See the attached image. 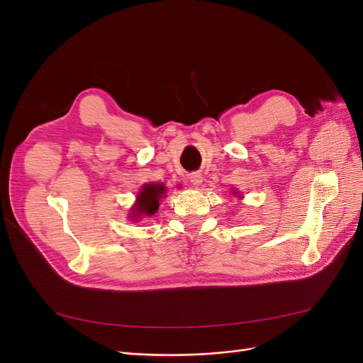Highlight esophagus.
Segmentation results:
<instances>
[{
	"instance_id": "esophagus-1",
	"label": "esophagus",
	"mask_w": 363,
	"mask_h": 363,
	"mask_svg": "<svg viewBox=\"0 0 363 363\" xmlns=\"http://www.w3.org/2000/svg\"><path fill=\"white\" fill-rule=\"evenodd\" d=\"M191 183L192 184H195V186H199V184H201L203 183V175L200 174V172H194V174H191Z\"/></svg>"
}]
</instances>
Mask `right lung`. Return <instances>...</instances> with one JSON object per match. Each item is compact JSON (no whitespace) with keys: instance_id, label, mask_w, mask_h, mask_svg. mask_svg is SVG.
Wrapping results in <instances>:
<instances>
[{"instance_id":"right-lung-1","label":"right lung","mask_w":363,"mask_h":363,"mask_svg":"<svg viewBox=\"0 0 363 363\" xmlns=\"http://www.w3.org/2000/svg\"><path fill=\"white\" fill-rule=\"evenodd\" d=\"M164 195V186L157 183L145 184L138 195V201L133 208V219L138 216H152L159 211V201Z\"/></svg>"}]
</instances>
